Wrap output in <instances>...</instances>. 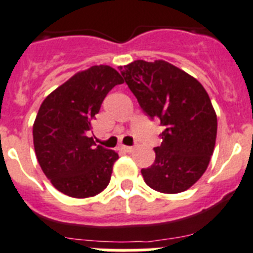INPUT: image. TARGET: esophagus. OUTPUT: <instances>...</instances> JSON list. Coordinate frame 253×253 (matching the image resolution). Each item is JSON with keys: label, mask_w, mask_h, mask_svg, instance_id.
Masks as SVG:
<instances>
[{"label": "esophagus", "mask_w": 253, "mask_h": 253, "mask_svg": "<svg viewBox=\"0 0 253 253\" xmlns=\"http://www.w3.org/2000/svg\"><path fill=\"white\" fill-rule=\"evenodd\" d=\"M121 150L125 151V153H131V151H133V148L132 146H126V145H122V146H121Z\"/></svg>", "instance_id": "obj_1"}]
</instances>
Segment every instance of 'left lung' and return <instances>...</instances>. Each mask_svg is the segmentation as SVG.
Listing matches in <instances>:
<instances>
[{
	"mask_svg": "<svg viewBox=\"0 0 253 253\" xmlns=\"http://www.w3.org/2000/svg\"><path fill=\"white\" fill-rule=\"evenodd\" d=\"M120 71L142 111L166 126L155 162L141 169L145 183L162 193L188 190L205 173L214 153L218 120L196 79L163 60H137Z\"/></svg>",
	"mask_w": 253,
	"mask_h": 253,
	"instance_id": "1",
	"label": "left lung"
}]
</instances>
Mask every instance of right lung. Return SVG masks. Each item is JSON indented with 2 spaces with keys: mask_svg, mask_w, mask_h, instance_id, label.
Returning a JSON list of instances; mask_svg holds the SVG:
<instances>
[{
  "mask_svg": "<svg viewBox=\"0 0 253 253\" xmlns=\"http://www.w3.org/2000/svg\"><path fill=\"white\" fill-rule=\"evenodd\" d=\"M124 79L111 66L75 74L43 100L33 125L35 155L53 187L75 199L102 192L118 154L87 137L103 100Z\"/></svg>",
  "mask_w": 253,
  "mask_h": 253,
  "instance_id": "add662e5",
  "label": "right lung"
}]
</instances>
